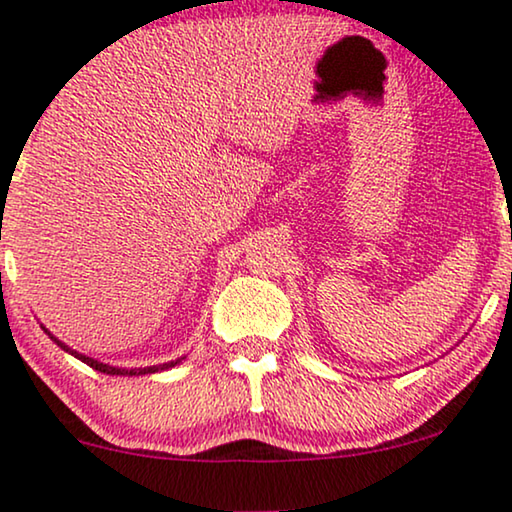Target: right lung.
I'll return each mask as SVG.
<instances>
[{"instance_id": "add662e5", "label": "right lung", "mask_w": 512, "mask_h": 512, "mask_svg": "<svg viewBox=\"0 0 512 512\" xmlns=\"http://www.w3.org/2000/svg\"><path fill=\"white\" fill-rule=\"evenodd\" d=\"M44 333H49L47 328H44ZM49 338L56 342L58 347L61 349H66L68 354H73V357H77L80 361H84V364L87 366H92L94 371H99V373H106V375H146V373H158V371H167V368H172V366H177L181 359H177V361H167V364H158V366H146V368H115V366H108V364H101V361H96V359H92V357H84V354H80V352H75V349H70L66 342H61L58 338H54V335L49 333Z\"/></svg>"}]
</instances>
